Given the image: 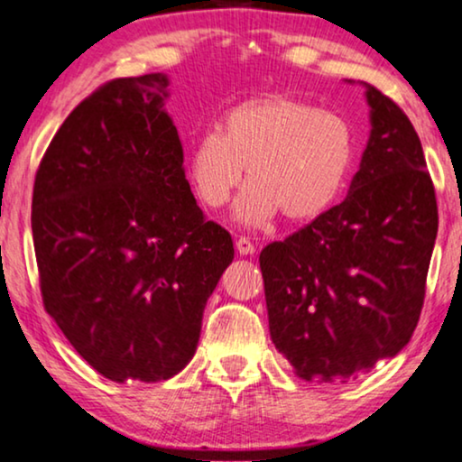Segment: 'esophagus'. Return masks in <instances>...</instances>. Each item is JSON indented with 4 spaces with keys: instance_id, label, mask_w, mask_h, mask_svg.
<instances>
[{
    "instance_id": "34e87169",
    "label": "esophagus",
    "mask_w": 462,
    "mask_h": 462,
    "mask_svg": "<svg viewBox=\"0 0 462 462\" xmlns=\"http://www.w3.org/2000/svg\"><path fill=\"white\" fill-rule=\"evenodd\" d=\"M255 249H257V247H255L254 243L249 241V238L241 236V238H238V241H236V251H238V254H241V255H254Z\"/></svg>"
}]
</instances>
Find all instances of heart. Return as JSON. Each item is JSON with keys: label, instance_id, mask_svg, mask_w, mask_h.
<instances>
[{"label": "heart", "instance_id": "1", "mask_svg": "<svg viewBox=\"0 0 462 462\" xmlns=\"http://www.w3.org/2000/svg\"><path fill=\"white\" fill-rule=\"evenodd\" d=\"M188 152V177L207 207L219 208L243 180L235 215L262 226L281 211L293 224L319 217L340 196L355 160L353 128L291 95H263L224 114Z\"/></svg>", "mask_w": 462, "mask_h": 462}]
</instances>
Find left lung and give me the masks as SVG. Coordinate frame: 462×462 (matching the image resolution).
Wrapping results in <instances>:
<instances>
[{
    "label": "left lung",
    "mask_w": 462,
    "mask_h": 462,
    "mask_svg": "<svg viewBox=\"0 0 462 462\" xmlns=\"http://www.w3.org/2000/svg\"><path fill=\"white\" fill-rule=\"evenodd\" d=\"M372 133L350 192L260 254L270 337L304 380H346L395 356L420 319L438 200L420 139L365 84Z\"/></svg>",
    "instance_id": "obj_1"
}]
</instances>
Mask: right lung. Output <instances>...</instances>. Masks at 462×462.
Instances as JSON below:
<instances>
[{
  "mask_svg": "<svg viewBox=\"0 0 462 462\" xmlns=\"http://www.w3.org/2000/svg\"><path fill=\"white\" fill-rule=\"evenodd\" d=\"M167 86L164 73L98 86L35 173L44 309L114 383H160L189 364L208 295L235 260L230 232L189 189Z\"/></svg>",
  "mask_w": 462,
  "mask_h": 462,
  "instance_id": "add662e5",
  "label": "right lung"
}]
</instances>
